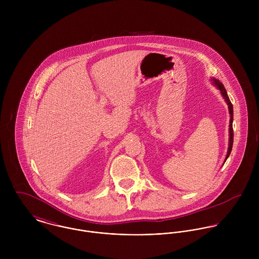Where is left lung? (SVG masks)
<instances>
[{
    "instance_id": "left-lung-1",
    "label": "left lung",
    "mask_w": 259,
    "mask_h": 259,
    "mask_svg": "<svg viewBox=\"0 0 259 259\" xmlns=\"http://www.w3.org/2000/svg\"><path fill=\"white\" fill-rule=\"evenodd\" d=\"M213 84L221 91L222 93V96L223 97V99L225 100L227 106H228V110H229V114H230V119H229V145H228V149H227V154H226V157H225V160L228 158L230 152H231V149H232V145H233V128H232V121H233V107H232V104L227 96V93H226V90L224 88V85L222 84V82L217 79V78H211Z\"/></svg>"
}]
</instances>
